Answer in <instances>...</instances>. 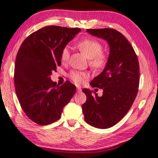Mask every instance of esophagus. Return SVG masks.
<instances>
[{"label":"esophagus","instance_id":"esophagus-1","mask_svg":"<svg viewBox=\"0 0 158 158\" xmlns=\"http://www.w3.org/2000/svg\"><path fill=\"white\" fill-rule=\"evenodd\" d=\"M77 92H81V89L80 88V87H77Z\"/></svg>","mask_w":158,"mask_h":158}]
</instances>
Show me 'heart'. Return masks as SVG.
<instances>
[{
	"mask_svg": "<svg viewBox=\"0 0 158 158\" xmlns=\"http://www.w3.org/2000/svg\"><path fill=\"white\" fill-rule=\"evenodd\" d=\"M79 50L89 59V66L95 71H99L106 67L109 57L106 54L102 52L103 45L97 40L94 39H85L77 44ZM70 56V48L66 46L61 52V61L62 63H67ZM69 77L77 85H81L89 78V74L85 72L74 71L69 74Z\"/></svg>",
	"mask_w": 158,
	"mask_h": 158,
	"instance_id": "obj_1",
	"label": "heart"
}]
</instances>
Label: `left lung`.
I'll list each match as a JSON object with an SVG mask.
<instances>
[{
	"instance_id": "left-lung-1",
	"label": "left lung",
	"mask_w": 158,
	"mask_h": 158,
	"mask_svg": "<svg viewBox=\"0 0 158 158\" xmlns=\"http://www.w3.org/2000/svg\"><path fill=\"white\" fill-rule=\"evenodd\" d=\"M94 36L109 44V60L103 71L90 85L103 90V95L88 89L82 91L86 101L82 105L84 120L97 128H109L121 121L137 96L140 81L139 63L133 47L121 32L110 28L87 29Z\"/></svg>"
}]
</instances>
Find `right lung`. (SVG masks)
I'll use <instances>...</instances> for the list:
<instances>
[{
	"label": "right lung",
	"mask_w": 158,
	"mask_h": 158,
	"mask_svg": "<svg viewBox=\"0 0 158 158\" xmlns=\"http://www.w3.org/2000/svg\"><path fill=\"white\" fill-rule=\"evenodd\" d=\"M78 27L46 26L30 35L21 44L14 70L15 91L22 109L30 120L44 126L60 118L64 107L76 92L67 81L59 86L50 75L61 65V52Z\"/></svg>",
	"instance_id": "right-lung-1"
}]
</instances>
